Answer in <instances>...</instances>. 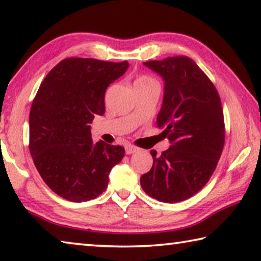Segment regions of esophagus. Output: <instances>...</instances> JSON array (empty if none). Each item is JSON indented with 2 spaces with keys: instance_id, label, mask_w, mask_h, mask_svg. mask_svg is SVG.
I'll return each mask as SVG.
<instances>
[{
  "instance_id": "esophagus-1",
  "label": "esophagus",
  "mask_w": 261,
  "mask_h": 261,
  "mask_svg": "<svg viewBox=\"0 0 261 261\" xmlns=\"http://www.w3.org/2000/svg\"><path fill=\"white\" fill-rule=\"evenodd\" d=\"M137 151H138V148L135 147V146H132V145H126V146H125V153L126 154H134Z\"/></svg>"
}]
</instances>
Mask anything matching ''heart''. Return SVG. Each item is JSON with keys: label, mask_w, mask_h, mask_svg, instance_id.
Instances as JSON below:
<instances>
[{"label": "heart", "mask_w": 261, "mask_h": 261, "mask_svg": "<svg viewBox=\"0 0 261 261\" xmlns=\"http://www.w3.org/2000/svg\"><path fill=\"white\" fill-rule=\"evenodd\" d=\"M140 84H156L155 81H153L152 78L146 77V76H140L139 78H137V81L135 82V85H140Z\"/></svg>", "instance_id": "obj_1"}]
</instances>
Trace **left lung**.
Instances as JSON below:
<instances>
[{"mask_svg":"<svg viewBox=\"0 0 261 261\" xmlns=\"http://www.w3.org/2000/svg\"><path fill=\"white\" fill-rule=\"evenodd\" d=\"M165 82L162 107L156 125L170 147L156 155L153 166L140 177L141 188L162 202H178L205 187L222 154L223 110L213 83L187 56L144 62Z\"/></svg>","mask_w":261,"mask_h":261,"instance_id":"8db88e82","label":"left lung"}]
</instances>
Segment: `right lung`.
<instances>
[{
	"mask_svg": "<svg viewBox=\"0 0 261 261\" xmlns=\"http://www.w3.org/2000/svg\"><path fill=\"white\" fill-rule=\"evenodd\" d=\"M127 62L70 57L43 79L30 112V153L48 187L69 201L99 197L124 148L93 143L91 123L105 114L109 84L124 74Z\"/></svg>",
	"mask_w": 261,
	"mask_h": 261,
	"instance_id": "add662e5",
	"label": "right lung"
}]
</instances>
